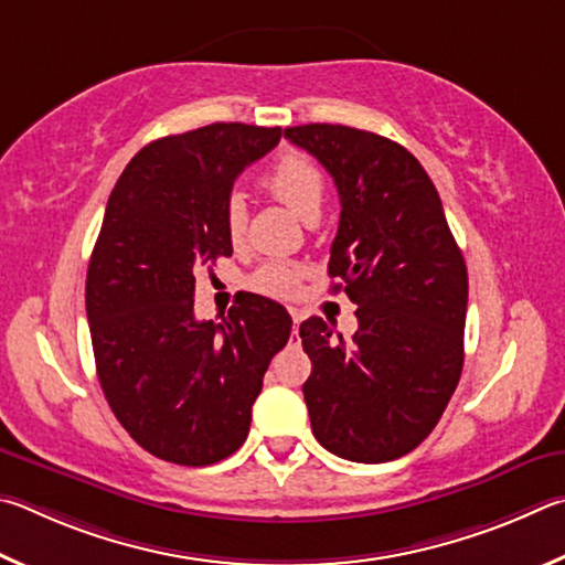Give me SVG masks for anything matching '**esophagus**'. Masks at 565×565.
<instances>
[{
	"label": "esophagus",
	"instance_id": "1",
	"mask_svg": "<svg viewBox=\"0 0 565 565\" xmlns=\"http://www.w3.org/2000/svg\"><path fill=\"white\" fill-rule=\"evenodd\" d=\"M292 322H295V324H292V334H295V338H298V330H300V315H298V312L292 315Z\"/></svg>",
	"mask_w": 565,
	"mask_h": 565
}]
</instances>
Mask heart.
Returning <instances> with one entry per match:
<instances>
[{
    "label": "heart",
    "mask_w": 565,
    "mask_h": 565,
    "mask_svg": "<svg viewBox=\"0 0 565 565\" xmlns=\"http://www.w3.org/2000/svg\"><path fill=\"white\" fill-rule=\"evenodd\" d=\"M263 188L290 211L298 213L305 223L320 217L324 203V175L310 158L300 153H288L277 161L263 178ZM247 207L241 198H231L225 207V233L227 241L237 245L245 235ZM300 282V270L295 265L270 263L263 265L253 277V288L275 298H290Z\"/></svg>",
    "instance_id": "1"
}]
</instances>
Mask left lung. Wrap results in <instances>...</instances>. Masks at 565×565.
Masks as SVG:
<instances>
[{
	"instance_id": "1",
	"label": "left lung",
	"mask_w": 565,
	"mask_h": 565,
	"mask_svg": "<svg viewBox=\"0 0 565 565\" xmlns=\"http://www.w3.org/2000/svg\"><path fill=\"white\" fill-rule=\"evenodd\" d=\"M328 168L340 193L330 277L358 305L348 342L334 324H300L312 374V434L360 463L399 459L429 437L463 367L467 263L431 178L407 148L340 124L285 128Z\"/></svg>"
}]
</instances>
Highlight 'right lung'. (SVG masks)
Here are the masks:
<instances>
[{
  "label": "right lung",
  "mask_w": 565,
  "mask_h": 565,
  "mask_svg": "<svg viewBox=\"0 0 565 565\" xmlns=\"http://www.w3.org/2000/svg\"><path fill=\"white\" fill-rule=\"evenodd\" d=\"M282 128L211 124L141 148L118 178L86 273V318L108 407L163 461L207 467L243 447L267 364L290 340L280 302L247 292L198 322L193 270L231 257L225 207Z\"/></svg>",
  "instance_id": "add662e5"
}]
</instances>
